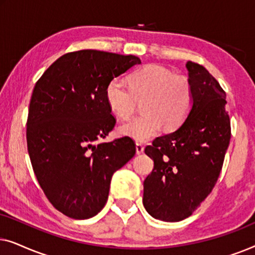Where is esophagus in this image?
I'll return each instance as SVG.
<instances>
[{
    "mask_svg": "<svg viewBox=\"0 0 255 255\" xmlns=\"http://www.w3.org/2000/svg\"><path fill=\"white\" fill-rule=\"evenodd\" d=\"M142 152H144V146L137 142V144H135V153H137V154H141Z\"/></svg>",
    "mask_w": 255,
    "mask_h": 255,
    "instance_id": "esophagus-1",
    "label": "esophagus"
}]
</instances>
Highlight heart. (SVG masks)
Listing matches in <instances>:
<instances>
[{"label":"heart","mask_w":255,"mask_h":255,"mask_svg":"<svg viewBox=\"0 0 255 255\" xmlns=\"http://www.w3.org/2000/svg\"><path fill=\"white\" fill-rule=\"evenodd\" d=\"M106 100L117 117H130L137 102L144 115L125 122L118 128L120 134L135 141H147L155 137L163 125L167 130L179 127L193 106L189 82L175 76L161 65H146L128 76V86L114 79L106 89Z\"/></svg>","instance_id":"obj_1"}]
</instances>
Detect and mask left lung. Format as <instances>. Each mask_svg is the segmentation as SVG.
Segmentation results:
<instances>
[{
    "label": "left lung",
    "instance_id": "obj_1",
    "mask_svg": "<svg viewBox=\"0 0 255 255\" xmlns=\"http://www.w3.org/2000/svg\"><path fill=\"white\" fill-rule=\"evenodd\" d=\"M193 106L176 130L155 138L145 153L154 161L142 203L152 217H189L215 187L231 138L226 94L203 66L188 61Z\"/></svg>",
    "mask_w": 255,
    "mask_h": 255
}]
</instances>
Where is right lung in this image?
<instances>
[{
	"instance_id": "right-lung-1",
	"label": "right lung",
	"mask_w": 255,
	"mask_h": 255,
	"mask_svg": "<svg viewBox=\"0 0 255 255\" xmlns=\"http://www.w3.org/2000/svg\"><path fill=\"white\" fill-rule=\"evenodd\" d=\"M140 62L134 55L76 51L55 60L34 86L27 151L48 201L68 217L99 214L114 173L135 154L128 137L95 141L106 138L116 123L106 100L107 86Z\"/></svg>"
}]
</instances>
